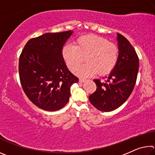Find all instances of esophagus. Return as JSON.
Segmentation results:
<instances>
[{"label": "esophagus", "instance_id": "esophagus-1", "mask_svg": "<svg viewBox=\"0 0 155 155\" xmlns=\"http://www.w3.org/2000/svg\"><path fill=\"white\" fill-rule=\"evenodd\" d=\"M84 81H85V79H84V78H79V82L83 83Z\"/></svg>", "mask_w": 155, "mask_h": 155}]
</instances>
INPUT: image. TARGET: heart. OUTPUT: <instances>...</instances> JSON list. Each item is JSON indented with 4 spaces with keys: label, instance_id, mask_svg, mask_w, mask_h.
<instances>
[{
    "label": "heart",
    "instance_id": "1",
    "mask_svg": "<svg viewBox=\"0 0 155 155\" xmlns=\"http://www.w3.org/2000/svg\"><path fill=\"white\" fill-rule=\"evenodd\" d=\"M63 59L68 68L75 72L86 59L87 64L77 70L81 77L109 74L118 61L120 50L116 44L107 39L93 34L78 38L73 46H65L62 49Z\"/></svg>",
    "mask_w": 155,
    "mask_h": 155
}]
</instances>
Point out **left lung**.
Segmentation results:
<instances>
[{
  "instance_id": "8db88e82",
  "label": "left lung",
  "mask_w": 155,
  "mask_h": 155,
  "mask_svg": "<svg viewBox=\"0 0 155 155\" xmlns=\"http://www.w3.org/2000/svg\"><path fill=\"white\" fill-rule=\"evenodd\" d=\"M120 50L118 61L105 82L94 79L96 91L89 96L91 104L99 111L109 112L120 107L132 93L137 80L139 59L127 38L117 33Z\"/></svg>"
}]
</instances>
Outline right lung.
I'll return each mask as SVG.
<instances>
[{"instance_id": "add662e5", "label": "right lung", "mask_w": 155, "mask_h": 155, "mask_svg": "<svg viewBox=\"0 0 155 155\" xmlns=\"http://www.w3.org/2000/svg\"><path fill=\"white\" fill-rule=\"evenodd\" d=\"M72 33H47L31 39L20 56L21 85L28 99L43 110L63 108L70 99L72 85L78 81L68 69L61 53Z\"/></svg>"}]
</instances>
